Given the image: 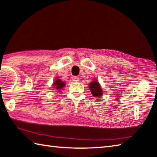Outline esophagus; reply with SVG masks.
Listing matches in <instances>:
<instances>
[{"label": "esophagus", "instance_id": "obj_1", "mask_svg": "<svg viewBox=\"0 0 157 157\" xmlns=\"http://www.w3.org/2000/svg\"><path fill=\"white\" fill-rule=\"evenodd\" d=\"M72 79H73V82H78L79 80V78L77 76H73V77H72Z\"/></svg>", "mask_w": 157, "mask_h": 157}]
</instances>
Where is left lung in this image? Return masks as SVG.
<instances>
[{
	"instance_id": "1",
	"label": "left lung",
	"mask_w": 157,
	"mask_h": 157,
	"mask_svg": "<svg viewBox=\"0 0 157 157\" xmlns=\"http://www.w3.org/2000/svg\"><path fill=\"white\" fill-rule=\"evenodd\" d=\"M88 86L94 98H101L103 95V90H102L101 85L97 79H94L88 84Z\"/></svg>"
}]
</instances>
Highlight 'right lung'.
<instances>
[{
	"label": "right lung",
	"instance_id": "add662e5",
	"mask_svg": "<svg viewBox=\"0 0 157 157\" xmlns=\"http://www.w3.org/2000/svg\"><path fill=\"white\" fill-rule=\"evenodd\" d=\"M65 82L64 81H62V79H59L58 77H56V80L53 82V83L52 84V89L54 88L56 90H58V92H61V89H62L65 86Z\"/></svg>",
	"mask_w": 157,
	"mask_h": 157
}]
</instances>
